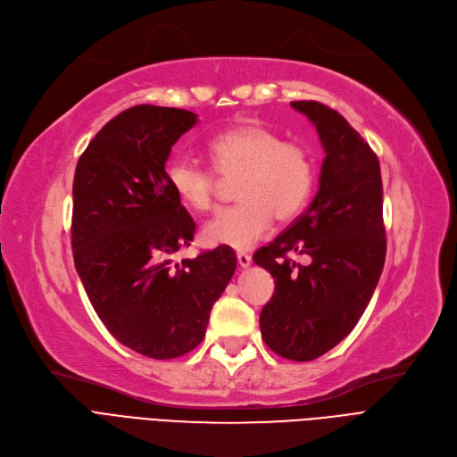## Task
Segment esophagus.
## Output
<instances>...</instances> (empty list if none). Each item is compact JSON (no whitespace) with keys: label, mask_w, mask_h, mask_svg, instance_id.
<instances>
[{"label":"esophagus","mask_w":457,"mask_h":457,"mask_svg":"<svg viewBox=\"0 0 457 457\" xmlns=\"http://www.w3.org/2000/svg\"><path fill=\"white\" fill-rule=\"evenodd\" d=\"M237 262H239V265L243 269H246V267L252 265V257L246 252H239V253H237Z\"/></svg>","instance_id":"1"}]
</instances>
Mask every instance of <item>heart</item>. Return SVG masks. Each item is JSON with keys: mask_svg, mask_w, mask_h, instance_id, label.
<instances>
[{"mask_svg": "<svg viewBox=\"0 0 457 457\" xmlns=\"http://www.w3.org/2000/svg\"><path fill=\"white\" fill-rule=\"evenodd\" d=\"M207 154L224 181L239 179L235 195L241 202L216 212L205 224L207 243L250 248L270 229L274 216L289 222L304 211L315 168L303 144L287 142L280 132L248 121L214 136ZM213 172L188 158H175L166 177L177 200L204 212L212 209L220 190V179Z\"/></svg>", "mask_w": 457, "mask_h": 457, "instance_id": "b5f03b06", "label": "heart"}]
</instances>
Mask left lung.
Wrapping results in <instances>:
<instances>
[{"mask_svg":"<svg viewBox=\"0 0 457 457\" xmlns=\"http://www.w3.org/2000/svg\"><path fill=\"white\" fill-rule=\"evenodd\" d=\"M320 134L325 158L310 207L253 263L274 278L263 306L265 344L284 359L308 362L338 345L359 323L383 272L386 239L377 154L344 115L315 101H295ZM306 253L312 263L293 262Z\"/></svg>","mask_w":457,"mask_h":457,"instance_id":"8db88e82","label":"left lung"}]
</instances>
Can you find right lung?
<instances>
[{
	"label": "right lung",
	"mask_w": 457,
	"mask_h": 457,
	"mask_svg": "<svg viewBox=\"0 0 457 457\" xmlns=\"http://www.w3.org/2000/svg\"><path fill=\"white\" fill-rule=\"evenodd\" d=\"M195 123L188 110L129 108L89 142L72 183L74 265L89 301L117 342L156 361L200 345L237 267L229 246L170 260L195 224L164 166Z\"/></svg>",
	"instance_id": "add662e5"
}]
</instances>
